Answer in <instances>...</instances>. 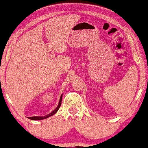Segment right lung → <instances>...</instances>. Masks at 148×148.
Returning <instances> with one entry per match:
<instances>
[{
  "label": "right lung",
  "mask_w": 148,
  "mask_h": 148,
  "mask_svg": "<svg viewBox=\"0 0 148 148\" xmlns=\"http://www.w3.org/2000/svg\"><path fill=\"white\" fill-rule=\"evenodd\" d=\"M62 96H63V95H61V98H60V100H59V102H58V106H57V107L51 113H50V114H49L47 116H32V117H28L29 119H31V120H42V119H47V118H49V117L51 116H53V114H55L57 112V111L59 109L60 106L61 105V101H62Z\"/></svg>",
  "instance_id": "obj_1"
}]
</instances>
